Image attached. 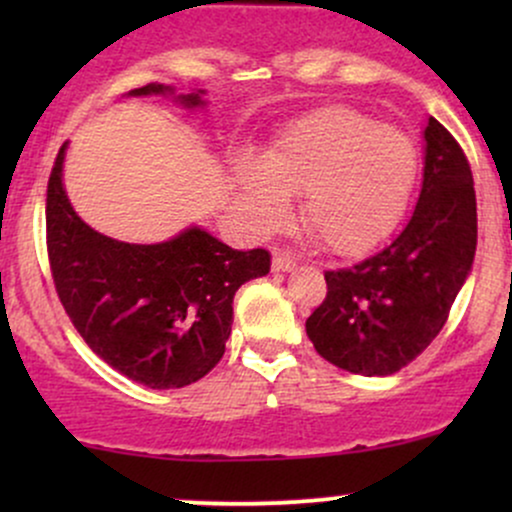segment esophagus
<instances>
[{"instance_id": "1", "label": "esophagus", "mask_w": 512, "mask_h": 512, "mask_svg": "<svg viewBox=\"0 0 512 512\" xmlns=\"http://www.w3.org/2000/svg\"><path fill=\"white\" fill-rule=\"evenodd\" d=\"M298 260L293 255H289V252H274V260H272V269L274 272H291L293 267H296Z\"/></svg>"}]
</instances>
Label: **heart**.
Returning <instances> with one entry per match:
<instances>
[{
    "label": "heart",
    "mask_w": 512,
    "mask_h": 512,
    "mask_svg": "<svg viewBox=\"0 0 512 512\" xmlns=\"http://www.w3.org/2000/svg\"><path fill=\"white\" fill-rule=\"evenodd\" d=\"M416 178L414 139L351 108L305 115L281 132L267 158L243 154L236 163L245 214L257 231L284 226L291 195H303V226L322 248L346 257L392 236Z\"/></svg>",
    "instance_id": "1"
}]
</instances>
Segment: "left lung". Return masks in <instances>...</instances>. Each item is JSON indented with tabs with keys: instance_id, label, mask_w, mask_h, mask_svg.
Masks as SVG:
<instances>
[{
	"instance_id": "obj_1",
	"label": "left lung",
	"mask_w": 512,
	"mask_h": 512,
	"mask_svg": "<svg viewBox=\"0 0 512 512\" xmlns=\"http://www.w3.org/2000/svg\"><path fill=\"white\" fill-rule=\"evenodd\" d=\"M477 252V197L460 144L424 127V182L404 231L378 255L325 272L327 298L305 320L315 351L356 375L397 373L443 330Z\"/></svg>"
}]
</instances>
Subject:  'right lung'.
Returning <instances> with one entry per match:
<instances>
[{"label": "right lung", "instance_id": "right-lung-1", "mask_svg": "<svg viewBox=\"0 0 512 512\" xmlns=\"http://www.w3.org/2000/svg\"><path fill=\"white\" fill-rule=\"evenodd\" d=\"M202 88L175 96L149 84L129 98L170 96L204 108ZM62 144L48 182V252L57 296L96 356L134 383L175 390L197 383L221 361L233 325V296L269 274L267 250H233L202 226L163 243H125L98 233L76 214L64 190Z\"/></svg>", "mask_w": 512, "mask_h": 512}]
</instances>
